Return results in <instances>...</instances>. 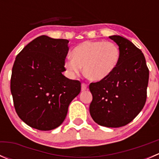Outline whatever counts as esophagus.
I'll return each mask as SVG.
<instances>
[{"label":"esophagus","mask_w":159,"mask_h":159,"mask_svg":"<svg viewBox=\"0 0 159 159\" xmlns=\"http://www.w3.org/2000/svg\"><path fill=\"white\" fill-rule=\"evenodd\" d=\"M88 89V84L85 83H82L81 84V91H85Z\"/></svg>","instance_id":"34e87169"}]
</instances>
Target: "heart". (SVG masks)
<instances>
[{"mask_svg": "<svg viewBox=\"0 0 159 159\" xmlns=\"http://www.w3.org/2000/svg\"><path fill=\"white\" fill-rule=\"evenodd\" d=\"M71 58L64 66L72 77L80 75L81 68L89 80L100 81L115 70L121 58V51L115 43L105 41H86L71 51Z\"/></svg>", "mask_w": 159, "mask_h": 159, "instance_id": "obj_1", "label": "heart"}]
</instances>
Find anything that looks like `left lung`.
I'll return each mask as SVG.
<instances>
[{
	"mask_svg": "<svg viewBox=\"0 0 159 159\" xmlns=\"http://www.w3.org/2000/svg\"><path fill=\"white\" fill-rule=\"evenodd\" d=\"M121 51L115 70L105 79L91 83L89 111L99 125L118 128L131 122L142 110L147 98L149 70L140 49L123 37L113 35Z\"/></svg>",
	"mask_w": 159,
	"mask_h": 159,
	"instance_id": "1",
	"label": "left lung"
}]
</instances>
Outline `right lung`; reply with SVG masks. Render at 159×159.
Instances as JSON below:
<instances>
[{
	"instance_id": "1",
	"label": "right lung",
	"mask_w": 159,
	"mask_h": 159,
	"mask_svg": "<svg viewBox=\"0 0 159 159\" xmlns=\"http://www.w3.org/2000/svg\"><path fill=\"white\" fill-rule=\"evenodd\" d=\"M68 42L41 35L16 57L11 91L17 115L30 127L49 131L60 126L81 91L79 81L62 75Z\"/></svg>"
}]
</instances>
